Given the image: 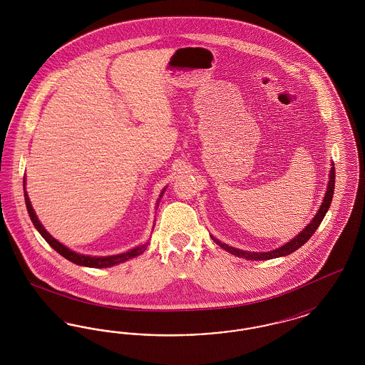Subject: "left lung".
Wrapping results in <instances>:
<instances>
[{"label":"left lung","mask_w":365,"mask_h":365,"mask_svg":"<svg viewBox=\"0 0 365 365\" xmlns=\"http://www.w3.org/2000/svg\"><path fill=\"white\" fill-rule=\"evenodd\" d=\"M334 186H335V167H334V164H332L330 171V180H329V187H327V191H326L324 200H323V202H322V207L317 210V213H316V216L313 217L312 222H311L308 226L305 227V230H302V231L295 237L294 240H292L290 242L280 246L279 249L271 250V252H265V253L243 252V250H240V249H237V247H232V246H228L226 243H222L219 240H216V238H213V237H212V240L217 243L220 247H223L225 250H227L228 253H231V255H234V256H238V257H242V259H246V260H271V259H277V257H282V256H287V255L293 253L298 247H301L304 243L307 242V241L312 237L313 234H314V231L317 230V227L320 226V223L323 222V219H324L327 210L330 208L332 195H334Z\"/></svg>","instance_id":"obj_1"}]
</instances>
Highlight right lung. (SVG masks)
Returning <instances> with one entry per match:
<instances>
[{"label":"right lung","instance_id":"obj_1","mask_svg":"<svg viewBox=\"0 0 365 365\" xmlns=\"http://www.w3.org/2000/svg\"><path fill=\"white\" fill-rule=\"evenodd\" d=\"M23 185H24L26 207H27V210H29V215H30L31 222L34 223L35 228L39 231V234L45 238V241L49 243L57 253H60L63 257H66V259L70 260L71 262H75V264L83 265V267H91V268H106V267H113V265H116V264H120V262L130 260V259H134V257L142 255V253L146 250L149 242L143 243V245H140L138 247L131 249V250H128V252H125V253H122V255L106 256V257H91V256H85V255H79V253L72 252L68 247H66L63 243L56 241L52 235L41 225V222L38 220V217H36V215H35L34 209L31 207V202H30V198H29V195H27V191H26V179L23 180ZM163 194H164V190L161 191L160 198L157 200L156 208L158 207V202H160Z\"/></svg>","mask_w":365,"mask_h":365}]
</instances>
